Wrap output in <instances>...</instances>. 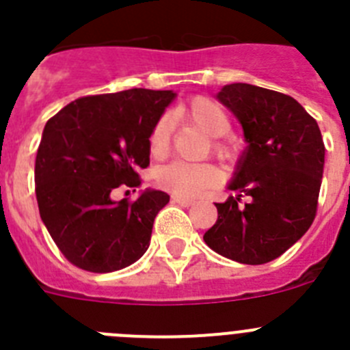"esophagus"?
Listing matches in <instances>:
<instances>
[{"instance_id":"obj_1","label":"esophagus","mask_w":350,"mask_h":350,"mask_svg":"<svg viewBox=\"0 0 350 350\" xmlns=\"http://www.w3.org/2000/svg\"><path fill=\"white\" fill-rule=\"evenodd\" d=\"M172 200H173V202H175V203H178V205H182V206H191V205H194L193 200H187V198L172 196Z\"/></svg>"}]
</instances>
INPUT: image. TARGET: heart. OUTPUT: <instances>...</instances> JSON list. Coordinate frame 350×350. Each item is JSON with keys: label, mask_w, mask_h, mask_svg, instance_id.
Returning a JSON list of instances; mask_svg holds the SVG:
<instances>
[{"label": "heart", "mask_w": 350, "mask_h": 350, "mask_svg": "<svg viewBox=\"0 0 350 350\" xmlns=\"http://www.w3.org/2000/svg\"><path fill=\"white\" fill-rule=\"evenodd\" d=\"M178 117H184L191 124L198 126L203 133H206L212 138H221L230 133L231 122L224 108L219 103H215L210 98L205 96H198L191 103L177 110ZM173 131V120L170 116H161L156 120L148 145H150V152L152 156L159 157L165 156L170 147ZM217 150H224V145L221 142H215ZM219 172L210 165H193V163H185V161H173L170 165L163 166L157 170L156 182L163 189L170 191L175 196L180 198H193L202 193L203 189L210 185L217 184Z\"/></svg>", "instance_id": "heart-1"}]
</instances>
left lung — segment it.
<instances>
[{"mask_svg":"<svg viewBox=\"0 0 350 350\" xmlns=\"http://www.w3.org/2000/svg\"><path fill=\"white\" fill-rule=\"evenodd\" d=\"M217 100L242 124L247 147L228 184L237 196L215 203L217 221L203 240L224 258L262 265L282 256L314 222L324 142L314 117L282 92L238 82L224 85Z\"/></svg>","mask_w":350,"mask_h":350,"instance_id":"obj_1","label":"left lung"}]
</instances>
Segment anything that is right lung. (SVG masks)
<instances>
[{
    "mask_svg": "<svg viewBox=\"0 0 350 350\" xmlns=\"http://www.w3.org/2000/svg\"><path fill=\"white\" fill-rule=\"evenodd\" d=\"M175 96L150 89L85 96L47 120L36 152V200L52 240L75 267L122 270L148 249L154 219L170 196L145 189L137 202H117L113 193L140 185L150 131Z\"/></svg>",
    "mask_w": 350,
    "mask_h": 350,
    "instance_id": "right-lung-1",
    "label": "right lung"
}]
</instances>
